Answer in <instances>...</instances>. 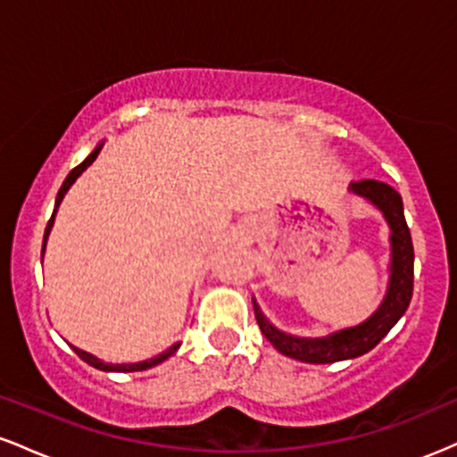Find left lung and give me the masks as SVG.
<instances>
[{"mask_svg":"<svg viewBox=\"0 0 457 457\" xmlns=\"http://www.w3.org/2000/svg\"><path fill=\"white\" fill-rule=\"evenodd\" d=\"M350 193L363 197L371 206L378 208L389 225V243H391V262H389V283H386L385 298L380 307L363 320L356 327H348L327 337H298V335L286 333L277 328L269 318L264 316L258 301H253L255 320L258 327L269 342L279 350L281 354L290 359L303 361V363H335V361H348L356 356L370 353L376 348L382 337L395 327L397 320L406 313L412 298V266L414 251L411 229H408L406 219H403L402 195L395 188L378 180H361L350 182Z\"/></svg>","mask_w":457,"mask_h":457,"instance_id":"1","label":"left lung"}]
</instances>
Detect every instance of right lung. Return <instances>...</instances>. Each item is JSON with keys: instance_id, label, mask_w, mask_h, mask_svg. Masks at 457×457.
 I'll list each match as a JSON object with an SVG mask.
<instances>
[{"instance_id": "right-lung-1", "label": "right lung", "mask_w": 457, "mask_h": 457, "mask_svg": "<svg viewBox=\"0 0 457 457\" xmlns=\"http://www.w3.org/2000/svg\"><path fill=\"white\" fill-rule=\"evenodd\" d=\"M101 148H103V141H101V144L96 145V148H94V150L90 152V154H87V159L83 161L81 165H77L75 170H72L71 174L66 176L64 185H62L60 193H57V197H55V208H54V214H51L49 223H46V229H45V240H43V255H45L46 238H49V234H51V228H54L55 214H57V208H60L62 199H64V195H66V193H68V188H71L72 185H75V180H77V178L81 176L83 171H86L87 167H90L94 161H96V156H98V152H101ZM178 348H180V342H176L174 345H170V348H167V350H162L161 354L152 356V359L139 361V363H104V361L98 359V356H94V354H90V353H86V350H81V348H75V345H72V350H75V353L79 354V359H83V361H86L87 365L96 367V370H101V371H122V374H127V371H144V370H150V367L159 365V363H162V361H167V359H170L171 354H176V350H178Z\"/></svg>"}]
</instances>
